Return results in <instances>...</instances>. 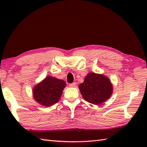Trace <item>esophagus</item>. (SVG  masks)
Instances as JSON below:
<instances>
[{
  "instance_id": "obj_1",
  "label": "esophagus",
  "mask_w": 147,
  "mask_h": 147,
  "mask_svg": "<svg viewBox=\"0 0 147 147\" xmlns=\"http://www.w3.org/2000/svg\"><path fill=\"white\" fill-rule=\"evenodd\" d=\"M69 87H71V88H74V87L76 86V83H71L69 85Z\"/></svg>"
}]
</instances>
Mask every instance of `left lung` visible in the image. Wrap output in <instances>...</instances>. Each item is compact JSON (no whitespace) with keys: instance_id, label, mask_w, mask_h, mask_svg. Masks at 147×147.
I'll list each match as a JSON object with an SVG mask.
<instances>
[{"instance_id":"8db88e82","label":"left lung","mask_w":147,"mask_h":147,"mask_svg":"<svg viewBox=\"0 0 147 147\" xmlns=\"http://www.w3.org/2000/svg\"><path fill=\"white\" fill-rule=\"evenodd\" d=\"M79 89L83 98L94 105L107 101L113 93V86L109 78L104 74L89 73Z\"/></svg>"}]
</instances>
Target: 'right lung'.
<instances>
[{"label": "right lung", "mask_w": 147, "mask_h": 147, "mask_svg": "<svg viewBox=\"0 0 147 147\" xmlns=\"http://www.w3.org/2000/svg\"><path fill=\"white\" fill-rule=\"evenodd\" d=\"M65 86L64 80L48 76L33 87V96L40 105L50 107L60 100Z\"/></svg>", "instance_id": "right-lung-1"}]
</instances>
